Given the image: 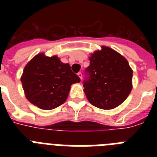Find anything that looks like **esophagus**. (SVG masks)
Wrapping results in <instances>:
<instances>
[{"instance_id": "1", "label": "esophagus", "mask_w": 157, "mask_h": 157, "mask_svg": "<svg viewBox=\"0 0 157 157\" xmlns=\"http://www.w3.org/2000/svg\"><path fill=\"white\" fill-rule=\"evenodd\" d=\"M78 76L80 78V79H82V75L81 72H78Z\"/></svg>"}]
</instances>
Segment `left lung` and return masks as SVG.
I'll return each mask as SVG.
<instances>
[{"mask_svg":"<svg viewBox=\"0 0 157 157\" xmlns=\"http://www.w3.org/2000/svg\"><path fill=\"white\" fill-rule=\"evenodd\" d=\"M86 69L89 78L83 82L89 102L101 109H113L121 105L132 90L133 71L121 54L101 46L90 56Z\"/></svg>","mask_w":157,"mask_h":157,"instance_id":"left-lung-1","label":"left lung"}]
</instances>
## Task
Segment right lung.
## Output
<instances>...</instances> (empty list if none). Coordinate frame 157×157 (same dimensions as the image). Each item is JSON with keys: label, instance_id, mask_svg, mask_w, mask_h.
I'll list each match as a JSON object with an SVG mask.
<instances>
[{"label": "right lung", "instance_id": "right-lung-1", "mask_svg": "<svg viewBox=\"0 0 157 157\" xmlns=\"http://www.w3.org/2000/svg\"><path fill=\"white\" fill-rule=\"evenodd\" d=\"M79 77L57 56L36 55L23 69L21 82L27 99L44 110L56 109L66 101L71 86L79 82Z\"/></svg>", "mask_w": 157, "mask_h": 157}]
</instances>
